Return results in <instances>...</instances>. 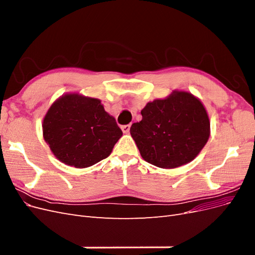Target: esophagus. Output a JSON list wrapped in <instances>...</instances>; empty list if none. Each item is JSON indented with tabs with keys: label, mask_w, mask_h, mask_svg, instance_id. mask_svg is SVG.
<instances>
[{
	"label": "esophagus",
	"mask_w": 255,
	"mask_h": 255,
	"mask_svg": "<svg viewBox=\"0 0 255 255\" xmlns=\"http://www.w3.org/2000/svg\"><path fill=\"white\" fill-rule=\"evenodd\" d=\"M129 128H130V125H126V126H122L121 127L122 132L125 133V134H128L129 132Z\"/></svg>",
	"instance_id": "34e87169"
}]
</instances>
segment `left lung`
<instances>
[{
    "label": "left lung",
    "instance_id": "8db88e82",
    "mask_svg": "<svg viewBox=\"0 0 255 255\" xmlns=\"http://www.w3.org/2000/svg\"><path fill=\"white\" fill-rule=\"evenodd\" d=\"M133 123L130 135L142 158L159 168L189 163L210 137V119L203 104L191 94L173 91L167 99L154 100Z\"/></svg>",
    "mask_w": 255,
    "mask_h": 255
}]
</instances>
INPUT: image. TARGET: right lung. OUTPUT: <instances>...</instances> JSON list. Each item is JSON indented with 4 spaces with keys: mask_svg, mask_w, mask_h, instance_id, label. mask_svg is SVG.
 I'll return each instance as SVG.
<instances>
[{
    "mask_svg": "<svg viewBox=\"0 0 255 255\" xmlns=\"http://www.w3.org/2000/svg\"><path fill=\"white\" fill-rule=\"evenodd\" d=\"M43 137L60 161L86 168L106 158L122 130L101 101L76 94L54 102L43 119Z\"/></svg>",
    "mask_w": 255,
    "mask_h": 255,
    "instance_id": "add662e5",
    "label": "right lung"
}]
</instances>
